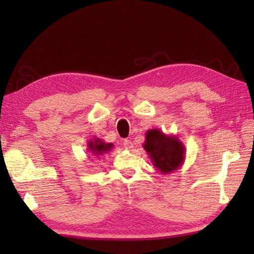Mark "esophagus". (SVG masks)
I'll list each match as a JSON object with an SVG mask.
<instances>
[{"mask_svg":"<svg viewBox=\"0 0 254 254\" xmlns=\"http://www.w3.org/2000/svg\"><path fill=\"white\" fill-rule=\"evenodd\" d=\"M122 144H123V146L126 147L127 149H132V148H133V146H134V145H133V142L131 141V139H124Z\"/></svg>","mask_w":254,"mask_h":254,"instance_id":"1","label":"esophagus"}]
</instances>
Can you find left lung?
Masks as SVG:
<instances>
[{
    "label": "left lung",
    "mask_w": 254,
    "mask_h": 254,
    "mask_svg": "<svg viewBox=\"0 0 254 254\" xmlns=\"http://www.w3.org/2000/svg\"><path fill=\"white\" fill-rule=\"evenodd\" d=\"M156 169L161 174L177 170L185 160V146L174 135H166L160 130L153 128L146 132L144 146Z\"/></svg>",
    "instance_id": "left-lung-1"
}]
</instances>
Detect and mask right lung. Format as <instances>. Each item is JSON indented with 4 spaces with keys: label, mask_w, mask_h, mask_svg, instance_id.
I'll use <instances>...</instances> for the list:
<instances>
[{
    "label": "right lung",
    "mask_w": 254,
    "mask_h": 254,
    "mask_svg": "<svg viewBox=\"0 0 254 254\" xmlns=\"http://www.w3.org/2000/svg\"><path fill=\"white\" fill-rule=\"evenodd\" d=\"M113 144H106L104 141H101L100 138H95L91 139L88 142V152L94 155L95 157H99V156L104 155L105 153H108L112 148Z\"/></svg>",
    "instance_id": "1"
}]
</instances>
